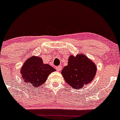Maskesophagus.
I'll use <instances>...</instances> for the list:
<instances>
[{
	"mask_svg": "<svg viewBox=\"0 0 120 120\" xmlns=\"http://www.w3.org/2000/svg\"><path fill=\"white\" fill-rule=\"evenodd\" d=\"M56 70H57V71H60V70H62L61 66H60H60L56 67Z\"/></svg>",
	"mask_w": 120,
	"mask_h": 120,
	"instance_id": "34e87169",
	"label": "esophagus"
}]
</instances>
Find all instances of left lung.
<instances>
[{
    "mask_svg": "<svg viewBox=\"0 0 120 120\" xmlns=\"http://www.w3.org/2000/svg\"><path fill=\"white\" fill-rule=\"evenodd\" d=\"M96 72L97 66L92 60L85 55L77 54L76 56H69L68 65L64 68L61 73L66 83L77 90L91 82Z\"/></svg>",
    "mask_w": 120,
    "mask_h": 120,
    "instance_id": "8db88e82",
    "label": "left lung"
}]
</instances>
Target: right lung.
I'll list each match as a JSON object with an SVG mask.
<instances>
[{"label": "right lung", "mask_w": 120, "mask_h": 120, "mask_svg": "<svg viewBox=\"0 0 120 120\" xmlns=\"http://www.w3.org/2000/svg\"><path fill=\"white\" fill-rule=\"evenodd\" d=\"M55 71L49 64H43L41 57L32 56L25 62L21 69V74L24 82L31 87L43 85L50 73Z\"/></svg>", "instance_id": "1"}]
</instances>
